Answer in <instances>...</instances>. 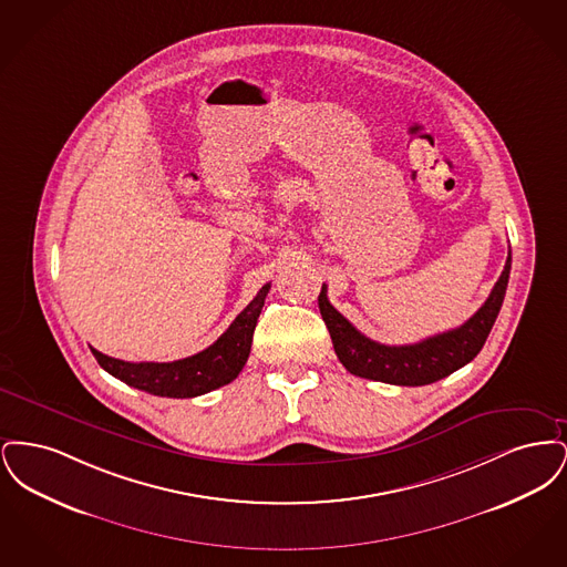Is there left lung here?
<instances>
[{
    "mask_svg": "<svg viewBox=\"0 0 567 567\" xmlns=\"http://www.w3.org/2000/svg\"><path fill=\"white\" fill-rule=\"evenodd\" d=\"M511 266L513 257L508 252L499 280L495 282L491 296L486 297L485 303L472 319H467L457 329L404 347H386L365 338L329 303L327 287L323 285L319 296V308L329 329L333 351L351 374L378 382L400 386H423L440 378H446L457 372L465 363H470L485 347L491 327L495 323L506 296Z\"/></svg>",
    "mask_w": 567,
    "mask_h": 567,
    "instance_id": "1",
    "label": "left lung"
}]
</instances>
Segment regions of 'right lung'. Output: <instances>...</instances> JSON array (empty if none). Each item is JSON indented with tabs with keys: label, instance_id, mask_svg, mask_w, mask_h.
<instances>
[{
	"label": "right lung",
	"instance_id": "add662e5",
	"mask_svg": "<svg viewBox=\"0 0 567 567\" xmlns=\"http://www.w3.org/2000/svg\"><path fill=\"white\" fill-rule=\"evenodd\" d=\"M270 291V282L259 289L255 299L229 324V329L210 344L206 351L190 354L187 359L169 361V363H153V361H121L109 354H102L91 349L97 363L125 384L162 395V398H197L208 391H215L223 384H229L243 372L244 363L250 354L252 333L257 319L266 303Z\"/></svg>",
	"mask_w": 567,
	"mask_h": 567
}]
</instances>
